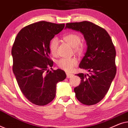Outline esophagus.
<instances>
[{"label":"esophagus","instance_id":"esophagus-1","mask_svg":"<svg viewBox=\"0 0 128 128\" xmlns=\"http://www.w3.org/2000/svg\"><path fill=\"white\" fill-rule=\"evenodd\" d=\"M66 76H67L68 78H71L73 76V74L70 73H66Z\"/></svg>","mask_w":128,"mask_h":128}]
</instances>
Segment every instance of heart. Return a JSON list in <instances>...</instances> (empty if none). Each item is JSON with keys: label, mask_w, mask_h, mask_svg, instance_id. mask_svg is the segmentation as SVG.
Segmentation results:
<instances>
[{"label": "heart", "mask_w": 128, "mask_h": 128, "mask_svg": "<svg viewBox=\"0 0 128 128\" xmlns=\"http://www.w3.org/2000/svg\"><path fill=\"white\" fill-rule=\"evenodd\" d=\"M64 39L68 44L74 48L77 53L81 54L83 51L84 45L80 43L81 38L78 34L74 33H70L65 36ZM58 39L54 38L50 41V50L52 55H55L57 53V48L58 45ZM78 64V60L75 58H64L58 60L57 65L60 69L66 72H70Z\"/></svg>", "instance_id": "1"}]
</instances>
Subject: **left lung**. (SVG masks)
Listing matches in <instances>:
<instances>
[{
  "mask_svg": "<svg viewBox=\"0 0 128 128\" xmlns=\"http://www.w3.org/2000/svg\"><path fill=\"white\" fill-rule=\"evenodd\" d=\"M65 28L79 31L86 41L87 50L79 68L90 74H78L81 83L74 91L82 104L92 106L100 102L107 93L116 72V51L106 30L87 22L67 23Z\"/></svg>",
  "mask_w": 128,
  "mask_h": 128,
  "instance_id": "obj_1",
  "label": "left lung"
}]
</instances>
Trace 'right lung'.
<instances>
[{
  "instance_id": "1",
  "label": "right lung",
  "mask_w": 128,
  "mask_h": 128,
  "mask_svg": "<svg viewBox=\"0 0 128 128\" xmlns=\"http://www.w3.org/2000/svg\"><path fill=\"white\" fill-rule=\"evenodd\" d=\"M64 27V24L44 21L31 24L21 30L12 47L13 71L18 86L26 98L37 106L51 102L57 83L66 78L62 70L52 69L49 58L50 41Z\"/></svg>"
}]
</instances>
